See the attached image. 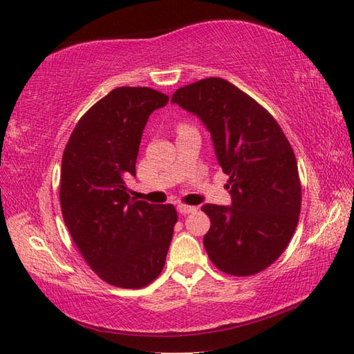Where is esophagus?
I'll use <instances>...</instances> for the list:
<instances>
[{
    "instance_id": "obj_1",
    "label": "esophagus",
    "mask_w": 354,
    "mask_h": 354,
    "mask_svg": "<svg viewBox=\"0 0 354 354\" xmlns=\"http://www.w3.org/2000/svg\"><path fill=\"white\" fill-rule=\"evenodd\" d=\"M176 209L181 214H189V213H193V212H196V207H192V205H185V204H179L178 207H176Z\"/></svg>"
}]
</instances>
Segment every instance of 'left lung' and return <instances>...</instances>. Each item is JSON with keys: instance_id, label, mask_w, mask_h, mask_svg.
I'll use <instances>...</instances> for the list:
<instances>
[{"instance_id": "obj_1", "label": "left lung", "mask_w": 354, "mask_h": 354, "mask_svg": "<svg viewBox=\"0 0 354 354\" xmlns=\"http://www.w3.org/2000/svg\"><path fill=\"white\" fill-rule=\"evenodd\" d=\"M171 103L212 133L217 162L230 176L231 205H202L212 227L204 236L222 272L248 277L280 257L301 209L295 153L275 118L230 82L208 77L179 88Z\"/></svg>"}]
</instances>
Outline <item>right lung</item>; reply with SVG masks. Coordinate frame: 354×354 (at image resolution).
Wrapping results in <instances>:
<instances>
[{
    "mask_svg": "<svg viewBox=\"0 0 354 354\" xmlns=\"http://www.w3.org/2000/svg\"><path fill=\"white\" fill-rule=\"evenodd\" d=\"M167 102L152 88L112 89L79 120L64 150L65 225L89 268L117 288H145L161 274L178 222L171 204L133 201L126 187L149 115Z\"/></svg>",
    "mask_w": 354,
    "mask_h": 354,
    "instance_id": "1",
    "label": "right lung"
}]
</instances>
